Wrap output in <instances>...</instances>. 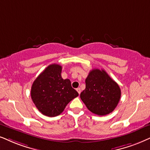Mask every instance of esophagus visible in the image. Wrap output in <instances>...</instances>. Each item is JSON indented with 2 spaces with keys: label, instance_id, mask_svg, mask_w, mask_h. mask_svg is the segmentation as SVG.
<instances>
[{
  "label": "esophagus",
  "instance_id": "obj_1",
  "mask_svg": "<svg viewBox=\"0 0 150 150\" xmlns=\"http://www.w3.org/2000/svg\"><path fill=\"white\" fill-rule=\"evenodd\" d=\"M76 90H77V91L78 92V93L80 94V93H81V89H80V88H77L76 89Z\"/></svg>",
  "mask_w": 150,
  "mask_h": 150
}]
</instances>
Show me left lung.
Segmentation results:
<instances>
[{"label": "left lung", "instance_id": "1", "mask_svg": "<svg viewBox=\"0 0 150 150\" xmlns=\"http://www.w3.org/2000/svg\"><path fill=\"white\" fill-rule=\"evenodd\" d=\"M86 88L80 98L87 109L98 115L111 113L120 101V86L104 70L93 69L88 73Z\"/></svg>", "mask_w": 150, "mask_h": 150}]
</instances>
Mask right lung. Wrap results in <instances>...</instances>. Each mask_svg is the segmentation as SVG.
Wrapping results in <instances>:
<instances>
[{"label":"right lung","mask_w":150,"mask_h":150,"mask_svg":"<svg viewBox=\"0 0 150 150\" xmlns=\"http://www.w3.org/2000/svg\"><path fill=\"white\" fill-rule=\"evenodd\" d=\"M62 67L53 64L34 81L31 98L36 107L42 114L54 117L63 112L66 105L79 96L71 86L69 79L62 77Z\"/></svg>","instance_id":"1"}]
</instances>
